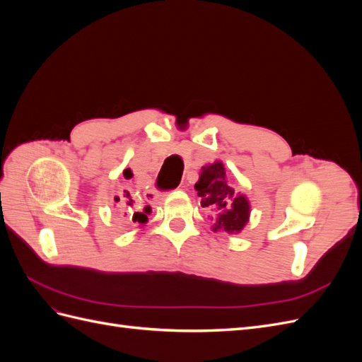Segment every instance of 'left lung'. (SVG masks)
<instances>
[{"label": "left lung", "instance_id": "8db88e82", "mask_svg": "<svg viewBox=\"0 0 362 362\" xmlns=\"http://www.w3.org/2000/svg\"><path fill=\"white\" fill-rule=\"evenodd\" d=\"M194 189L201 196V205L216 213L213 231L237 234L249 222L250 205L245 194L235 193L226 180L222 161L204 166Z\"/></svg>", "mask_w": 362, "mask_h": 362}]
</instances>
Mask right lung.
Returning a JSON list of instances; mask_svg holds the SVG:
<instances>
[{
    "mask_svg": "<svg viewBox=\"0 0 362 362\" xmlns=\"http://www.w3.org/2000/svg\"><path fill=\"white\" fill-rule=\"evenodd\" d=\"M124 177H125L127 180H129L131 177H133V172H131V169H125V170H124ZM124 198H125V204H127L128 206H133V199H131L129 192H125ZM149 213H151V206H145L144 211H141V213L136 211V213L133 214V222L146 223V222H148V216H146V214H149Z\"/></svg>",
    "mask_w": 362,
    "mask_h": 362,
    "instance_id": "right-lung-1",
    "label": "right lung"
}]
</instances>
